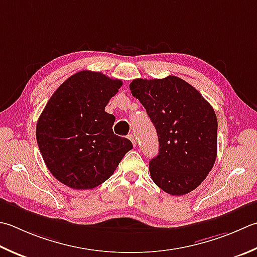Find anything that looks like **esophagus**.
<instances>
[{
  "mask_svg": "<svg viewBox=\"0 0 257 257\" xmlns=\"http://www.w3.org/2000/svg\"><path fill=\"white\" fill-rule=\"evenodd\" d=\"M128 139L130 140V142L133 143V145H134V146H136V139H135V137H134L133 135H129V136H128Z\"/></svg>",
  "mask_w": 257,
  "mask_h": 257,
  "instance_id": "1",
  "label": "esophagus"
}]
</instances>
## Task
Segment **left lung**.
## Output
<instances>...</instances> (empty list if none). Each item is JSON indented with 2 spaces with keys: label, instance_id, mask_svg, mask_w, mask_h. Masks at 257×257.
Wrapping results in <instances>:
<instances>
[{
  "label": "left lung",
  "instance_id": "obj_1",
  "mask_svg": "<svg viewBox=\"0 0 257 257\" xmlns=\"http://www.w3.org/2000/svg\"><path fill=\"white\" fill-rule=\"evenodd\" d=\"M129 88L157 130L159 153L149 163L153 182L173 196L190 193L207 177L217 155L213 107L175 75L135 79Z\"/></svg>",
  "mask_w": 257,
  "mask_h": 257
}]
</instances>
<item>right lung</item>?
<instances>
[{"label":"right lung","mask_w":257,"mask_h":257,"mask_svg":"<svg viewBox=\"0 0 257 257\" xmlns=\"http://www.w3.org/2000/svg\"><path fill=\"white\" fill-rule=\"evenodd\" d=\"M122 82L101 72H77L55 90L37 123L42 158L55 178L73 189H92L117 169L133 144L114 135L104 111Z\"/></svg>","instance_id":"right-lung-1"}]
</instances>
